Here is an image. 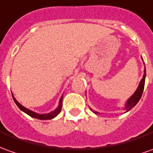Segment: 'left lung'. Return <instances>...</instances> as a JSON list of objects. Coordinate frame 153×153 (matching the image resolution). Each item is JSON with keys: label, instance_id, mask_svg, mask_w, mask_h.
Listing matches in <instances>:
<instances>
[{"label": "left lung", "instance_id": "8db88e82", "mask_svg": "<svg viewBox=\"0 0 153 153\" xmlns=\"http://www.w3.org/2000/svg\"><path fill=\"white\" fill-rule=\"evenodd\" d=\"M144 65H145V64H144ZM145 78H146V67L144 68V73H143V79L141 80V82L139 83L138 87L137 88L136 91L132 94V96H131V97H129V99L127 100V102L125 104V107H124L125 112H127L128 111L131 110L132 107H135V106L137 105V103L139 102V100L142 97L143 89H144V85H145ZM90 109L94 113H96V114H98L99 113L97 111L92 110L91 108H90Z\"/></svg>", "mask_w": 153, "mask_h": 153}]
</instances>
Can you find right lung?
Segmentation results:
<instances>
[{
	"mask_svg": "<svg viewBox=\"0 0 153 153\" xmlns=\"http://www.w3.org/2000/svg\"><path fill=\"white\" fill-rule=\"evenodd\" d=\"M12 97H13V100H14L15 103L17 105V107L22 111H24L25 113H26L27 115H29L30 117H34V118L36 119H40V120H49V119H52L56 117L57 115L61 112V111H62V98H63V95L61 97V98L59 100V105L58 107H56L54 111H51L49 113H45V114H39V113H36V112H35L33 111L30 110V109H28V108H26V107H23L22 104H20V103L16 101V99L15 98L14 96L12 95Z\"/></svg>",
	"mask_w": 153,
	"mask_h": 153,
	"instance_id": "1",
	"label": "right lung"
}]
</instances>
